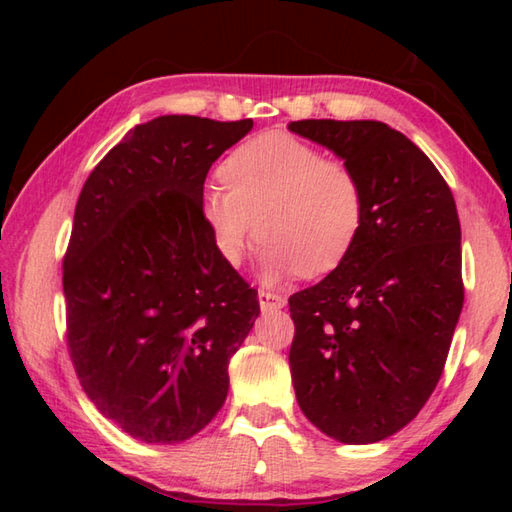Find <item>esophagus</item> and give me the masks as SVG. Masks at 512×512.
I'll list each match as a JSON object with an SVG mask.
<instances>
[{
	"mask_svg": "<svg viewBox=\"0 0 512 512\" xmlns=\"http://www.w3.org/2000/svg\"><path fill=\"white\" fill-rule=\"evenodd\" d=\"M257 300H259V307H262V311L282 309L284 305H287V298L277 296V293H271V291H264V289L257 293Z\"/></svg>",
	"mask_w": 512,
	"mask_h": 512,
	"instance_id": "obj_1",
	"label": "esophagus"
}]
</instances>
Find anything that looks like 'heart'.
Instances as JSON below:
<instances>
[{
	"label": "heart",
	"instance_id": "obj_1",
	"mask_svg": "<svg viewBox=\"0 0 512 512\" xmlns=\"http://www.w3.org/2000/svg\"><path fill=\"white\" fill-rule=\"evenodd\" d=\"M223 187L203 194L201 212L216 253L237 266L259 244L266 282L318 277L350 255L363 225V187L348 162L268 131L237 146L219 167Z\"/></svg>",
	"mask_w": 512,
	"mask_h": 512
}]
</instances>
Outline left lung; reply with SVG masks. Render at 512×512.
Wrapping results in <instances>:
<instances>
[{
	"mask_svg": "<svg viewBox=\"0 0 512 512\" xmlns=\"http://www.w3.org/2000/svg\"><path fill=\"white\" fill-rule=\"evenodd\" d=\"M289 131L348 162L363 187L350 255L289 298L296 400L325 436L379 443L429 400L461 316L452 189L409 137L381 121L302 119Z\"/></svg>",
	"mask_w": 512,
	"mask_h": 512,
	"instance_id": "left-lung-1",
	"label": "left lung"
}]
</instances>
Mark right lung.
I'll return each instance as SVG.
<instances>
[{
  "label": "right lung",
  "mask_w": 512,
  "mask_h": 512,
  "mask_svg": "<svg viewBox=\"0 0 512 512\" xmlns=\"http://www.w3.org/2000/svg\"><path fill=\"white\" fill-rule=\"evenodd\" d=\"M253 119L137 124L85 180L63 264L67 345L92 404L142 443H183L228 397L257 291L216 253L207 171Z\"/></svg>",
  "instance_id": "1"
}]
</instances>
